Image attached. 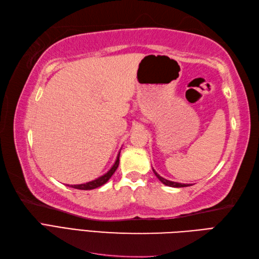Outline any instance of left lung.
<instances>
[{"label":"left lung","instance_id":"1","mask_svg":"<svg viewBox=\"0 0 259 259\" xmlns=\"http://www.w3.org/2000/svg\"><path fill=\"white\" fill-rule=\"evenodd\" d=\"M153 171H154V174H155V176L157 178H158L163 185H166V186H168V187H174V188H182V187H188L189 185H186V184H179V182H175V181H170V180H167V179H165V178H162V177H160V176L157 174L155 170L153 169Z\"/></svg>","mask_w":259,"mask_h":259}]
</instances>
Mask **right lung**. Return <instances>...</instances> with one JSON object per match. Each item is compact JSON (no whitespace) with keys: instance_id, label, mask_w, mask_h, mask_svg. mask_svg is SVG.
I'll list each match as a JSON object with an SVG mask.
<instances>
[{"instance_id":"add662e5","label":"right lung","mask_w":259,"mask_h":259,"mask_svg":"<svg viewBox=\"0 0 259 259\" xmlns=\"http://www.w3.org/2000/svg\"><path fill=\"white\" fill-rule=\"evenodd\" d=\"M119 153H121V150L118 151V155H117V158L114 162V165L112 166V168L109 170L108 172L104 174L103 176H101V177L97 178L96 180H92L90 182H85V184H82V185H71L69 187L71 188H74V189H79V190H92V189H96L98 187H101L103 186L104 184H106V182L109 181V179L112 177V175L115 172V170L117 169L118 167V163H119Z\"/></svg>"}]
</instances>
